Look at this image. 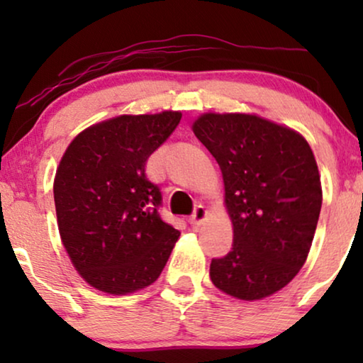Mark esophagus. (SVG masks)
<instances>
[{"label":"esophagus","mask_w":363,"mask_h":363,"mask_svg":"<svg viewBox=\"0 0 363 363\" xmlns=\"http://www.w3.org/2000/svg\"><path fill=\"white\" fill-rule=\"evenodd\" d=\"M206 218H208V210H206V208L205 206H198L196 210H195V213H193V215L190 216V223L195 228H198L203 221L206 220Z\"/></svg>","instance_id":"1"}]
</instances>
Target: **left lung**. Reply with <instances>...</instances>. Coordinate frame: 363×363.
<instances>
[{"label": "left lung", "instance_id": "obj_1", "mask_svg": "<svg viewBox=\"0 0 363 363\" xmlns=\"http://www.w3.org/2000/svg\"><path fill=\"white\" fill-rule=\"evenodd\" d=\"M191 128L221 168L233 223V250L211 261V282L241 301L276 294L304 266L319 221L312 148L294 128L256 113L205 112Z\"/></svg>", "mask_w": 363, "mask_h": 363}]
</instances>
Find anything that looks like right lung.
Returning <instances> with one entry per match:
<instances>
[{
	"label": "right lung",
	"instance_id": "obj_1",
	"mask_svg": "<svg viewBox=\"0 0 363 363\" xmlns=\"http://www.w3.org/2000/svg\"><path fill=\"white\" fill-rule=\"evenodd\" d=\"M182 112L116 116L74 137L54 177L64 250L94 289L125 296L162 274L180 231L158 215L160 188L148 157L175 130Z\"/></svg>",
	"mask_w": 363,
	"mask_h": 363
}]
</instances>
